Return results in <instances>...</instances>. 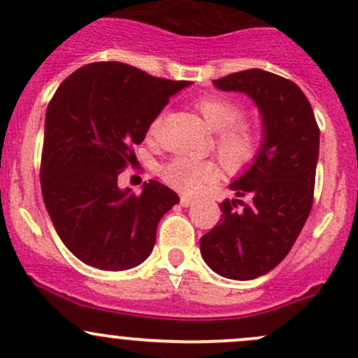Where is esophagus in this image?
<instances>
[{
	"mask_svg": "<svg viewBox=\"0 0 358 358\" xmlns=\"http://www.w3.org/2000/svg\"><path fill=\"white\" fill-rule=\"evenodd\" d=\"M194 203V200L191 196H180V205L182 206H191Z\"/></svg>",
	"mask_w": 358,
	"mask_h": 358,
	"instance_id": "1",
	"label": "esophagus"
}]
</instances>
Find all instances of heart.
Listing matches in <instances>:
<instances>
[{
  "label": "heart",
  "mask_w": 358,
  "mask_h": 358,
  "mask_svg": "<svg viewBox=\"0 0 358 358\" xmlns=\"http://www.w3.org/2000/svg\"><path fill=\"white\" fill-rule=\"evenodd\" d=\"M194 108L203 117L206 125L215 131V152L231 169L250 164L259 153L262 138L255 125L241 120L243 108L234 99L222 94H205L194 101ZM158 127L155 120L150 131ZM217 176L212 162L189 157H176L162 167V178L167 184L184 193H194L206 180Z\"/></svg>",
  "instance_id": "obj_1"
}]
</instances>
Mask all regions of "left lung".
Listing matches in <instances>:
<instances>
[{
  "label": "left lung",
  "mask_w": 358,
  "mask_h": 358,
  "mask_svg": "<svg viewBox=\"0 0 358 358\" xmlns=\"http://www.w3.org/2000/svg\"><path fill=\"white\" fill-rule=\"evenodd\" d=\"M220 91L253 99L262 117V145L252 165L229 184L234 200L220 203L222 219L200 239L213 272L248 281L267 274L289 253L314 201L319 127L303 91L260 69L213 80ZM248 196L250 204L239 197ZM243 204L241 210L237 205Z\"/></svg>",
  "instance_id": "8db88e82"
}]
</instances>
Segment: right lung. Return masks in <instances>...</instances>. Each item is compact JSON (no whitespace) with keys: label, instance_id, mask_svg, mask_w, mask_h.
Returning <instances> with one entry per match:
<instances>
[{"label":"right lung","instance_id":"1","mask_svg":"<svg viewBox=\"0 0 358 358\" xmlns=\"http://www.w3.org/2000/svg\"><path fill=\"white\" fill-rule=\"evenodd\" d=\"M189 80L153 77L120 62L84 65L51 98L44 122L41 189L50 219L70 252L101 271L145 262L162 217L179 196L157 180L141 194L120 189L132 146Z\"/></svg>","mask_w":358,"mask_h":358}]
</instances>
